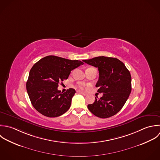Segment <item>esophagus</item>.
<instances>
[{
  "mask_svg": "<svg viewBox=\"0 0 160 160\" xmlns=\"http://www.w3.org/2000/svg\"><path fill=\"white\" fill-rule=\"evenodd\" d=\"M78 92H79V94L83 95V96H87V93H86V92H81V91H79Z\"/></svg>",
  "mask_w": 160,
  "mask_h": 160,
  "instance_id": "esophagus-1",
  "label": "esophagus"
}]
</instances>
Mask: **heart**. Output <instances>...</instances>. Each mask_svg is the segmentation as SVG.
<instances>
[{
	"instance_id": "1",
	"label": "heart",
	"mask_w": 160,
	"mask_h": 160,
	"mask_svg": "<svg viewBox=\"0 0 160 160\" xmlns=\"http://www.w3.org/2000/svg\"><path fill=\"white\" fill-rule=\"evenodd\" d=\"M77 87H78V88H79V89L83 90V89H85L86 86H85V84H84L83 83H78V85H77Z\"/></svg>"
}]
</instances>
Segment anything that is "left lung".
Listing matches in <instances>:
<instances>
[{
    "instance_id": "left-lung-1",
    "label": "left lung",
    "mask_w": 160,
    "mask_h": 160,
    "mask_svg": "<svg viewBox=\"0 0 160 160\" xmlns=\"http://www.w3.org/2000/svg\"><path fill=\"white\" fill-rule=\"evenodd\" d=\"M98 68L99 80L96 85L98 92L103 93L101 98H95L88 109L94 115L106 118L118 112L128 99L132 91V78L125 64L115 58L98 56L83 60Z\"/></svg>"
}]
</instances>
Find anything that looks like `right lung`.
Listing matches in <instances>:
<instances>
[{
  "mask_svg": "<svg viewBox=\"0 0 160 160\" xmlns=\"http://www.w3.org/2000/svg\"><path fill=\"white\" fill-rule=\"evenodd\" d=\"M79 60H70L56 56L40 59L30 71L26 87L33 107L42 115L56 117L70 108L76 91L70 88L65 92L58 90V84L67 79L72 70L83 64Z\"/></svg>",
  "mask_w": 160,
  "mask_h": 160,
  "instance_id": "obj_1",
  "label": "right lung"
}]
</instances>
